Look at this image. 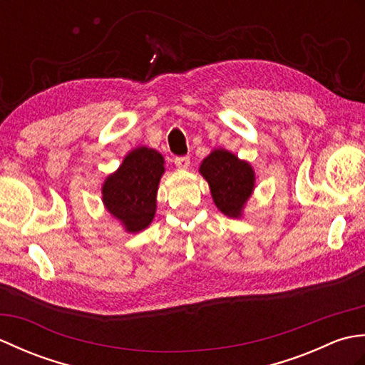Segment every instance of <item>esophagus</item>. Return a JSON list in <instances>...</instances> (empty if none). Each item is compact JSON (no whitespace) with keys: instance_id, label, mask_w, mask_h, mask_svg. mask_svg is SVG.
<instances>
[{"instance_id":"obj_1","label":"esophagus","mask_w":365,"mask_h":365,"mask_svg":"<svg viewBox=\"0 0 365 365\" xmlns=\"http://www.w3.org/2000/svg\"><path fill=\"white\" fill-rule=\"evenodd\" d=\"M174 163L178 169H187L190 166V157H177Z\"/></svg>"}]
</instances>
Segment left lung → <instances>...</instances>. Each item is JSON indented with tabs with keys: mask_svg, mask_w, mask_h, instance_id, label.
I'll use <instances>...</instances> for the list:
<instances>
[{
	"mask_svg": "<svg viewBox=\"0 0 365 365\" xmlns=\"http://www.w3.org/2000/svg\"><path fill=\"white\" fill-rule=\"evenodd\" d=\"M199 173L208 182L215 205L229 218H240L255 187L250 163L226 149H215L202 160Z\"/></svg>",
	"mask_w": 365,
	"mask_h": 365,
	"instance_id": "obj_1",
	"label": "left lung"
}]
</instances>
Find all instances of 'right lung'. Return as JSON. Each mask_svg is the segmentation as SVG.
Segmentation results:
<instances>
[{
  "instance_id": "obj_1",
  "label": "right lung",
  "mask_w": 365,
  "mask_h": 365,
  "mask_svg": "<svg viewBox=\"0 0 365 365\" xmlns=\"http://www.w3.org/2000/svg\"><path fill=\"white\" fill-rule=\"evenodd\" d=\"M165 158L155 149L136 147L119 169L105 178L102 200L108 212L130 234L144 230L157 212V191Z\"/></svg>"
}]
</instances>
